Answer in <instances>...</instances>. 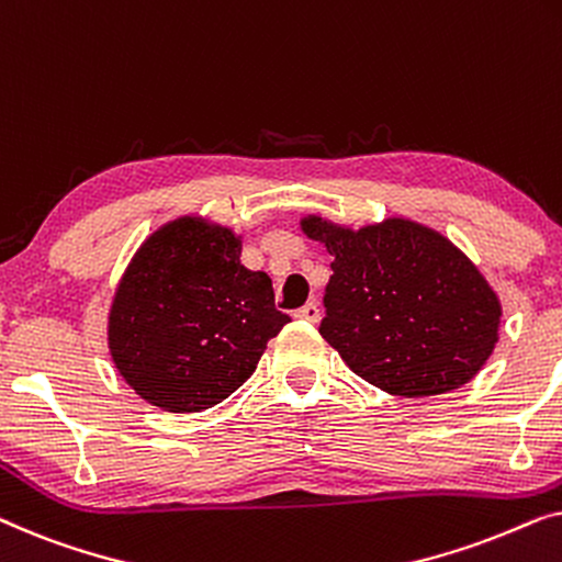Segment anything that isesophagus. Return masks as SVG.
<instances>
[{"mask_svg": "<svg viewBox=\"0 0 562 562\" xmlns=\"http://www.w3.org/2000/svg\"><path fill=\"white\" fill-rule=\"evenodd\" d=\"M296 317H299V319H306V322H319V319H322L319 304H317V302H310V304H304L302 310H296Z\"/></svg>", "mask_w": 562, "mask_h": 562, "instance_id": "esophagus-1", "label": "esophagus"}]
</instances>
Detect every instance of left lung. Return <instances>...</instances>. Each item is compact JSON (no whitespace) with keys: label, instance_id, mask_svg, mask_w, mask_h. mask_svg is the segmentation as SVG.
I'll use <instances>...</instances> for the list:
<instances>
[{"label":"left lung","instance_id":"1","mask_svg":"<svg viewBox=\"0 0 562 562\" xmlns=\"http://www.w3.org/2000/svg\"><path fill=\"white\" fill-rule=\"evenodd\" d=\"M333 256L319 335L352 373L394 396L460 389L498 340L502 302L448 237L404 217L350 229L310 214Z\"/></svg>","mask_w":562,"mask_h":562}]
</instances>
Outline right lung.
<instances>
[{"label": "right lung", "mask_w": 562, "mask_h": 562, "mask_svg": "<svg viewBox=\"0 0 562 562\" xmlns=\"http://www.w3.org/2000/svg\"><path fill=\"white\" fill-rule=\"evenodd\" d=\"M229 227L179 217L158 227L114 291L106 340L122 379L164 412L220 404L256 371L289 314L273 283L240 263Z\"/></svg>", "instance_id": "right-lung-1"}]
</instances>
